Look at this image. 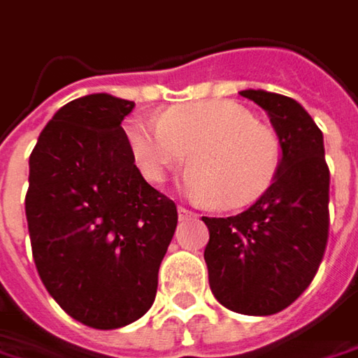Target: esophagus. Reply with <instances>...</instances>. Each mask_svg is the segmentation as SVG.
<instances>
[{
	"instance_id": "obj_1",
	"label": "esophagus",
	"mask_w": 358,
	"mask_h": 358,
	"mask_svg": "<svg viewBox=\"0 0 358 358\" xmlns=\"http://www.w3.org/2000/svg\"><path fill=\"white\" fill-rule=\"evenodd\" d=\"M196 214L192 210L184 208V206H178V218L180 220H190V218H194Z\"/></svg>"
}]
</instances>
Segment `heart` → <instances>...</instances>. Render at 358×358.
Segmentation results:
<instances>
[{
    "mask_svg": "<svg viewBox=\"0 0 358 358\" xmlns=\"http://www.w3.org/2000/svg\"><path fill=\"white\" fill-rule=\"evenodd\" d=\"M126 136L144 178L160 184L188 160L182 192L196 202L241 208L271 186L280 168L278 138L241 103L206 100L166 110L158 122L132 120Z\"/></svg>",
    "mask_w": 358,
    "mask_h": 358,
    "instance_id": "heart-1",
    "label": "heart"
}]
</instances>
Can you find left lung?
Here are the masks:
<instances>
[{"label": "left lung", "instance_id": "obj_1", "mask_svg": "<svg viewBox=\"0 0 358 358\" xmlns=\"http://www.w3.org/2000/svg\"><path fill=\"white\" fill-rule=\"evenodd\" d=\"M258 103L280 144V168L268 190L236 216H202L204 250L216 301L241 315L268 317L292 304L319 271L329 238V166L322 132L296 100L242 90Z\"/></svg>", "mask_w": 358, "mask_h": 358}]
</instances>
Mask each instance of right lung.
<instances>
[{
    "instance_id": "add662e5",
    "label": "right lung",
    "mask_w": 358,
    "mask_h": 358,
    "mask_svg": "<svg viewBox=\"0 0 358 358\" xmlns=\"http://www.w3.org/2000/svg\"><path fill=\"white\" fill-rule=\"evenodd\" d=\"M134 101L90 94L59 108L29 156L25 216L39 278L71 319L120 329L146 315L178 224L134 164Z\"/></svg>"
}]
</instances>
